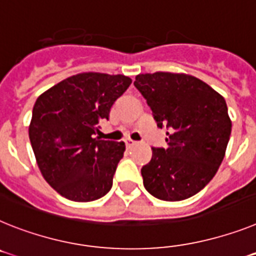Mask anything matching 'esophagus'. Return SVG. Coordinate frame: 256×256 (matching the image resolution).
Returning <instances> with one entry per match:
<instances>
[{"label":"esophagus","mask_w":256,"mask_h":256,"mask_svg":"<svg viewBox=\"0 0 256 256\" xmlns=\"http://www.w3.org/2000/svg\"><path fill=\"white\" fill-rule=\"evenodd\" d=\"M124 144L126 145V148H130V146H133L134 144H136V141H133V140H130V138H126L124 140Z\"/></svg>","instance_id":"obj_1"}]
</instances>
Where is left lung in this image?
<instances>
[{
    "mask_svg": "<svg viewBox=\"0 0 256 256\" xmlns=\"http://www.w3.org/2000/svg\"><path fill=\"white\" fill-rule=\"evenodd\" d=\"M134 86L158 128H167L166 148H152V159L141 168L144 186L158 200H186L202 190L222 164L232 132L226 100L184 74H141Z\"/></svg>",
    "mask_w": 256,
    "mask_h": 256,
    "instance_id": "8db88e82",
    "label": "left lung"
}]
</instances>
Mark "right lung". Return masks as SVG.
Wrapping results in <instances>:
<instances>
[{
  "instance_id": "right-lung-1",
  "label": "right lung",
  "mask_w": 256,
  "mask_h": 256,
  "mask_svg": "<svg viewBox=\"0 0 256 256\" xmlns=\"http://www.w3.org/2000/svg\"><path fill=\"white\" fill-rule=\"evenodd\" d=\"M130 82L124 75L85 72L37 98L30 145L44 178L67 200L90 202L110 192L126 145L94 134Z\"/></svg>"
}]
</instances>
